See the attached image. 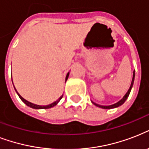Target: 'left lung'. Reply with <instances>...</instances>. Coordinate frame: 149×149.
<instances>
[{"label":"left lung","instance_id":"1","mask_svg":"<svg viewBox=\"0 0 149 149\" xmlns=\"http://www.w3.org/2000/svg\"><path fill=\"white\" fill-rule=\"evenodd\" d=\"M134 76H135V72H134V71L133 72V78H132V84H131V86H130V88L129 90L127 91V92L126 93V94H125V96H124V97L122 98V99L120 100V101H118V103H116V104H112V105H110V106H102V105H99V104H96V103H94V102L92 101V103H93L95 106L98 107H100V108H103V109H111V108H115V107H118L120 106V105H122L125 102V100H127V98L128 97V96H129L130 93H131V91H132V86H133V84H134Z\"/></svg>","mask_w":149,"mask_h":149}]
</instances>
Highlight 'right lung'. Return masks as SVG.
Here are the masks:
<instances>
[{
  "label": "right lung",
  "mask_w": 149,
  "mask_h": 149,
  "mask_svg": "<svg viewBox=\"0 0 149 149\" xmlns=\"http://www.w3.org/2000/svg\"><path fill=\"white\" fill-rule=\"evenodd\" d=\"M69 74H70V72H68L67 75H66V77H65V81L67 80L68 77H69ZM12 83H13V82H12ZM14 87H15V86H14ZM15 91L17 92V91H16V89H15ZM17 95H18V97H20V99L22 100V101L24 102V104H26L27 106H29V107H31V108H35V109H48V108H51V107H52L56 106V104H58V102H59V100H60L62 99V97H63V96H62V97H60L58 98V99L56 101L53 102V103H52V104H49V105H46V106H40V105L34 104H32V103H31V102L28 101V100H26L24 99V98L22 97V96L20 95L19 93H17Z\"/></svg>",
  "instance_id": "obj_1"
}]
</instances>
